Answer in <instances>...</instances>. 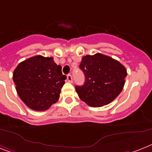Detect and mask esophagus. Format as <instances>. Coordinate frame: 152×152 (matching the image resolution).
Returning <instances> with one entry per match:
<instances>
[{
	"mask_svg": "<svg viewBox=\"0 0 152 152\" xmlns=\"http://www.w3.org/2000/svg\"><path fill=\"white\" fill-rule=\"evenodd\" d=\"M67 80L69 83H72V76L71 75H68Z\"/></svg>",
	"mask_w": 152,
	"mask_h": 152,
	"instance_id": "1",
	"label": "esophagus"
}]
</instances>
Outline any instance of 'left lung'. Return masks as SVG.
I'll return each instance as SVG.
<instances>
[{
    "label": "left lung",
    "instance_id": "1",
    "mask_svg": "<svg viewBox=\"0 0 152 152\" xmlns=\"http://www.w3.org/2000/svg\"><path fill=\"white\" fill-rule=\"evenodd\" d=\"M85 76L83 86L76 91L83 102L91 107L106 105L123 91L127 76L126 68L119 61L97 53L83 57L80 65Z\"/></svg>",
    "mask_w": 152,
    "mask_h": 152
}]
</instances>
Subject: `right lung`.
I'll return each instance as SVG.
<instances>
[{
	"mask_svg": "<svg viewBox=\"0 0 152 152\" xmlns=\"http://www.w3.org/2000/svg\"><path fill=\"white\" fill-rule=\"evenodd\" d=\"M66 76L52 57H32L18 64L13 81L21 100L35 111L48 110L56 103Z\"/></svg>",
	"mask_w": 152,
	"mask_h": 152,
	"instance_id": "obj_1",
	"label": "right lung"
}]
</instances>
